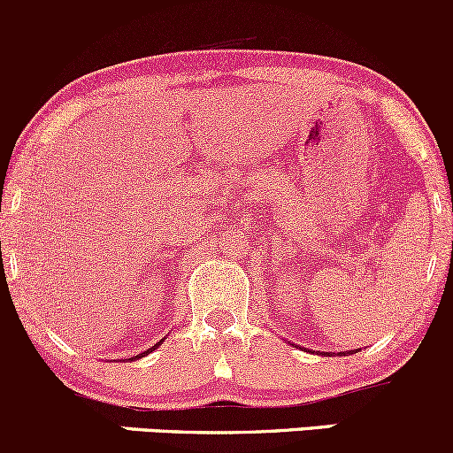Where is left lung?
Here are the masks:
<instances>
[{"label": "left lung", "mask_w": 453, "mask_h": 453, "mask_svg": "<svg viewBox=\"0 0 453 453\" xmlns=\"http://www.w3.org/2000/svg\"><path fill=\"white\" fill-rule=\"evenodd\" d=\"M339 355H346V352H339Z\"/></svg>", "instance_id": "8db88e82"}]
</instances>
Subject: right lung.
I'll return each instance as SVG.
<instances>
[{
  "label": "right lung",
  "mask_w": 453,
  "mask_h": 453,
  "mask_svg": "<svg viewBox=\"0 0 453 453\" xmlns=\"http://www.w3.org/2000/svg\"><path fill=\"white\" fill-rule=\"evenodd\" d=\"M158 346H160V343H156L154 348H150V350H145V352H142V357H145V355H150V352H151V350H156V348H158ZM134 359H141V357H134Z\"/></svg>",
  "instance_id": "right-lung-1"
}]
</instances>
